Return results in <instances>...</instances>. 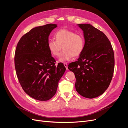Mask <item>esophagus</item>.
Masks as SVG:
<instances>
[{"mask_svg":"<svg viewBox=\"0 0 128 128\" xmlns=\"http://www.w3.org/2000/svg\"><path fill=\"white\" fill-rule=\"evenodd\" d=\"M64 66L65 67L66 70H68V64H67L66 63H64Z\"/></svg>","mask_w":128,"mask_h":128,"instance_id":"esophagus-1","label":"esophagus"}]
</instances>
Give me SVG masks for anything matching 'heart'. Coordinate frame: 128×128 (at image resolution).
Segmentation results:
<instances>
[{"label":"heart","mask_w":128,"mask_h":128,"mask_svg":"<svg viewBox=\"0 0 128 128\" xmlns=\"http://www.w3.org/2000/svg\"><path fill=\"white\" fill-rule=\"evenodd\" d=\"M56 40H49L47 46L53 56H59L62 48L64 49L60 56V62L70 60L72 58L79 56L85 46L84 36L74 31L62 29L57 31L55 35Z\"/></svg>","instance_id":"heart-1"}]
</instances>
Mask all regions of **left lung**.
<instances>
[{
    "label": "left lung",
    "instance_id": "1",
    "mask_svg": "<svg viewBox=\"0 0 128 128\" xmlns=\"http://www.w3.org/2000/svg\"><path fill=\"white\" fill-rule=\"evenodd\" d=\"M84 32L85 46L77 61L68 68L74 73L75 88L82 96H98L108 88L112 78L115 58L111 43L104 34L90 24H79Z\"/></svg>",
    "mask_w": 128,
    "mask_h": 128
}]
</instances>
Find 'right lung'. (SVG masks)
Wrapping results in <instances>:
<instances>
[{
  "mask_svg": "<svg viewBox=\"0 0 128 128\" xmlns=\"http://www.w3.org/2000/svg\"><path fill=\"white\" fill-rule=\"evenodd\" d=\"M56 24H48L32 29L20 39L16 49L14 65L18 82L25 92L39 100L51 98L56 92L66 68L56 60L47 43Z\"/></svg>",
  "mask_w": 128,
  "mask_h": 128,
  "instance_id": "right-lung-1",
  "label": "right lung"
}]
</instances>
